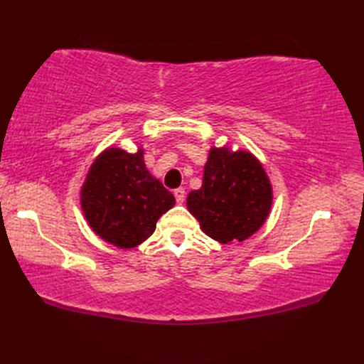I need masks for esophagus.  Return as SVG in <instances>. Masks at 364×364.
Returning <instances> with one entry per match:
<instances>
[{
	"label": "esophagus",
	"mask_w": 364,
	"mask_h": 364,
	"mask_svg": "<svg viewBox=\"0 0 364 364\" xmlns=\"http://www.w3.org/2000/svg\"><path fill=\"white\" fill-rule=\"evenodd\" d=\"M173 196H175V198H176V203L181 205V203L184 202V198H186V192H184L183 188H178V189H175Z\"/></svg>",
	"instance_id": "34e87169"
}]
</instances>
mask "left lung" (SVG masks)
Segmentation results:
<instances>
[{"instance_id":"8db88e82","label":"left lung","mask_w":364,"mask_h":364,"mask_svg":"<svg viewBox=\"0 0 364 364\" xmlns=\"http://www.w3.org/2000/svg\"><path fill=\"white\" fill-rule=\"evenodd\" d=\"M272 183L249 150L211 146L202 188L186 198L203 233L220 244L242 242L264 225L272 208Z\"/></svg>"}]
</instances>
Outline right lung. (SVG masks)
Here are the masks:
<instances>
[{"mask_svg": "<svg viewBox=\"0 0 364 364\" xmlns=\"http://www.w3.org/2000/svg\"><path fill=\"white\" fill-rule=\"evenodd\" d=\"M80 203L89 227L105 242L134 249L153 235L175 197L145 167L141 145L136 153L111 145L89 167Z\"/></svg>", "mask_w": 364, "mask_h": 364, "instance_id": "1", "label": "right lung"}]
</instances>
